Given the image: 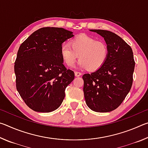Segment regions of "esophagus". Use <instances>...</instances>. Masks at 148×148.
<instances>
[{"mask_svg": "<svg viewBox=\"0 0 148 148\" xmlns=\"http://www.w3.org/2000/svg\"><path fill=\"white\" fill-rule=\"evenodd\" d=\"M82 75V73L81 72H77V71H76L75 72V76H77V77H78V76H80Z\"/></svg>", "mask_w": 148, "mask_h": 148, "instance_id": "1", "label": "esophagus"}]
</instances>
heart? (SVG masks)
<instances>
[{
	"instance_id": "obj_1",
	"label": "heart",
	"mask_w": 148,
	"mask_h": 148,
	"mask_svg": "<svg viewBox=\"0 0 148 148\" xmlns=\"http://www.w3.org/2000/svg\"><path fill=\"white\" fill-rule=\"evenodd\" d=\"M108 53L104 42L86 34L78 35L71 40L70 45L63 44L61 47V56L67 66H73L79 57V66L92 72L103 66Z\"/></svg>"
}]
</instances>
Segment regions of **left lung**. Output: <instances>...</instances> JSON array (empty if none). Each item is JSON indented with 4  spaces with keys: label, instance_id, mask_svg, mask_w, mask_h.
Returning <instances> with one entry per match:
<instances>
[{
    "label": "left lung",
    "instance_id": "8db88e82",
    "mask_svg": "<svg viewBox=\"0 0 148 148\" xmlns=\"http://www.w3.org/2000/svg\"><path fill=\"white\" fill-rule=\"evenodd\" d=\"M104 39L108 56L101 69L82 76L86 102L97 112H109L120 106L131 89L135 62L132 48L121 37L106 30L91 29Z\"/></svg>",
    "mask_w": 148,
    "mask_h": 148
}]
</instances>
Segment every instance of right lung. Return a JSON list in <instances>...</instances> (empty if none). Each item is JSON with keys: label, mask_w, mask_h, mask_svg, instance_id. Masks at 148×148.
<instances>
[{"label": "right lung", "mask_w": 148, "mask_h": 148, "mask_svg": "<svg viewBox=\"0 0 148 148\" xmlns=\"http://www.w3.org/2000/svg\"><path fill=\"white\" fill-rule=\"evenodd\" d=\"M73 32L59 27H43L19 46L14 64L16 89L25 103L35 112H53L62 104L65 89L74 79L64 66L62 44Z\"/></svg>", "instance_id": "right-lung-1"}]
</instances>
